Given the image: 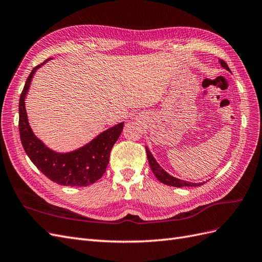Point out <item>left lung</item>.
I'll return each instance as SVG.
<instances>
[{"label": "left lung", "instance_id": "left-lung-1", "mask_svg": "<svg viewBox=\"0 0 262 262\" xmlns=\"http://www.w3.org/2000/svg\"><path fill=\"white\" fill-rule=\"evenodd\" d=\"M220 61V64L223 67L224 69H226L227 71H229V68L227 67V64L225 63L224 60H219ZM146 155H147V160H148V164H149V167L150 169H152L153 173L156 176V178L160 180L161 182H163V184L167 185V186H172V187H199L201 185H203L202 182H199V184H194V182H189V181H186V180H181V179H178L176 177H173L171 175H169V173L167 171H165L160 164H158L156 162L155 158L153 157L152 153L149 152V149L147 148L146 146Z\"/></svg>", "mask_w": 262, "mask_h": 262}]
</instances>
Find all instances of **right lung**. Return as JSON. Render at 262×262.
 Masks as SVG:
<instances>
[{
	"mask_svg": "<svg viewBox=\"0 0 262 262\" xmlns=\"http://www.w3.org/2000/svg\"><path fill=\"white\" fill-rule=\"evenodd\" d=\"M41 64L33 69L19 98V136L24 149L36 167L45 176L61 186L85 187L101 178L109 163L110 150L117 142L123 129L124 122L107 129L93 139L90 143L72 152L58 153L47 147L31 130L25 108V98L30 82L36 71Z\"/></svg>",
	"mask_w": 262,
	"mask_h": 262,
	"instance_id": "1",
	"label": "right lung"
}]
</instances>
